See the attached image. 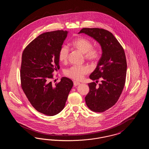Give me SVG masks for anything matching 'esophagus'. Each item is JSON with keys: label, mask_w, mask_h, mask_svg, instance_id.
I'll return each mask as SVG.
<instances>
[{"label": "esophagus", "mask_w": 149, "mask_h": 149, "mask_svg": "<svg viewBox=\"0 0 149 149\" xmlns=\"http://www.w3.org/2000/svg\"><path fill=\"white\" fill-rule=\"evenodd\" d=\"M73 83H74V86H77V85L80 84V83L78 82V81H74Z\"/></svg>", "instance_id": "1"}]
</instances>
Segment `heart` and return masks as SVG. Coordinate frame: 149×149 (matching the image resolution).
<instances>
[{
  "label": "heart",
  "instance_id": "obj_1",
  "mask_svg": "<svg viewBox=\"0 0 149 149\" xmlns=\"http://www.w3.org/2000/svg\"><path fill=\"white\" fill-rule=\"evenodd\" d=\"M72 45L82 53L84 54L86 60L92 63H97L101 56V51L97 46H93V42L89 39L80 37L76 38L72 42ZM69 54V48L66 45L61 47L58 51V57L60 62H67ZM91 72V68L87 65L72 66L65 71V75L69 78L75 80H80Z\"/></svg>",
  "mask_w": 149,
  "mask_h": 149
}]
</instances>
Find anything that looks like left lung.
<instances>
[{"instance_id":"left-lung-1","label":"left lung","mask_w":149,"mask_h":149,"mask_svg":"<svg viewBox=\"0 0 149 149\" xmlns=\"http://www.w3.org/2000/svg\"><path fill=\"white\" fill-rule=\"evenodd\" d=\"M91 36L100 43L102 55L95 70L90 75L95 82L89 83V91L85 97L88 107L95 112H103L117 103L124 88L127 61L123 47L113 35L104 29L83 28L79 33Z\"/></svg>"}]
</instances>
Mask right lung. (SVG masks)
Wrapping results in <instances>:
<instances>
[{
  "mask_svg": "<svg viewBox=\"0 0 149 149\" xmlns=\"http://www.w3.org/2000/svg\"><path fill=\"white\" fill-rule=\"evenodd\" d=\"M67 34L63 30L43 33L29 43L22 55V89L35 109L50 116L64 109L73 85L66 77L55 84L51 81L54 71L60 69L58 51Z\"/></svg>",
  "mask_w": 149,
  "mask_h": 149,
  "instance_id": "right-lung-1",
  "label": "right lung"
}]
</instances>
